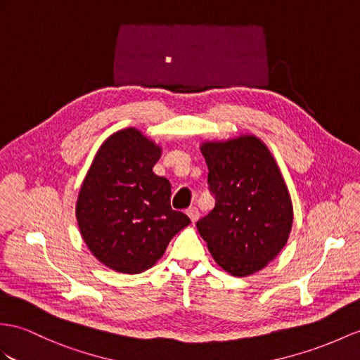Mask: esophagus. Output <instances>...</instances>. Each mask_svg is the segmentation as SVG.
Returning <instances> with one entry per match:
<instances>
[{
  "label": "esophagus",
  "instance_id": "esophagus-1",
  "mask_svg": "<svg viewBox=\"0 0 360 360\" xmlns=\"http://www.w3.org/2000/svg\"><path fill=\"white\" fill-rule=\"evenodd\" d=\"M186 214H188V217L191 218L192 223H195V221L198 220V218H200V210H198L195 206L189 207V209L186 210Z\"/></svg>",
  "mask_w": 360,
  "mask_h": 360
}]
</instances>
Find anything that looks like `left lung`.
Returning a JSON list of instances; mask_svg holds the SVG:
<instances>
[{"label":"left lung","instance_id":"8db88e82","mask_svg":"<svg viewBox=\"0 0 360 360\" xmlns=\"http://www.w3.org/2000/svg\"><path fill=\"white\" fill-rule=\"evenodd\" d=\"M200 150L215 207L197 229L227 274H255L275 259L292 231L293 206L283 174L257 136L205 142Z\"/></svg>","mask_w":360,"mask_h":360}]
</instances>
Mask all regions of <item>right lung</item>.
Listing matches in <instances>:
<instances>
[{
	"instance_id": "1",
	"label": "right lung",
	"mask_w": 360,
	"mask_h": 360,
	"mask_svg": "<svg viewBox=\"0 0 360 360\" xmlns=\"http://www.w3.org/2000/svg\"><path fill=\"white\" fill-rule=\"evenodd\" d=\"M160 155L139 129H120L101 145L79 191L76 220L86 248L120 274L151 269L191 223L171 207L169 180L153 172Z\"/></svg>"
}]
</instances>
